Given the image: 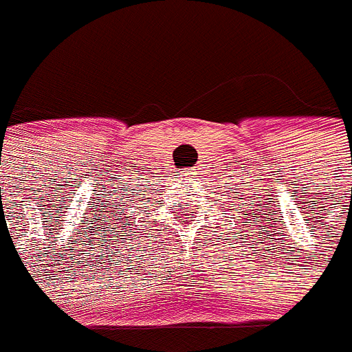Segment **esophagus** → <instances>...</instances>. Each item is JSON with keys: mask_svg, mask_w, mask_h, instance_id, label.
I'll return each instance as SVG.
<instances>
[{"mask_svg": "<svg viewBox=\"0 0 352 352\" xmlns=\"http://www.w3.org/2000/svg\"><path fill=\"white\" fill-rule=\"evenodd\" d=\"M199 175H200L199 170H197V168H191L190 171H186L184 175H181V177H184V181H197V177Z\"/></svg>", "mask_w": 352, "mask_h": 352, "instance_id": "34e87169", "label": "esophagus"}]
</instances>
